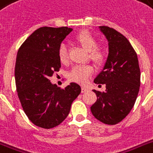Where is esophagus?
Here are the masks:
<instances>
[{"instance_id":"obj_1","label":"esophagus","mask_w":153,"mask_h":153,"mask_svg":"<svg viewBox=\"0 0 153 153\" xmlns=\"http://www.w3.org/2000/svg\"><path fill=\"white\" fill-rule=\"evenodd\" d=\"M89 91V89L85 87V86H82V93H85V92H86V91Z\"/></svg>"}]
</instances>
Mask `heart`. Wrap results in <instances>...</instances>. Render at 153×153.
Masks as SVG:
<instances>
[{
  "label": "heart",
  "mask_w": 153,
  "mask_h": 153,
  "mask_svg": "<svg viewBox=\"0 0 153 153\" xmlns=\"http://www.w3.org/2000/svg\"><path fill=\"white\" fill-rule=\"evenodd\" d=\"M74 40L81 45L84 49L90 53L91 59L97 62H101L104 59L105 52L103 48L97 46V39L91 32L87 31H82L77 35ZM59 59L62 63H65L68 60L67 48L66 44H61L58 49ZM94 72V68L92 65H76L71 69L68 74L70 80L76 82L81 84H86L89 79Z\"/></svg>",
  "instance_id": "obj_1"
}]
</instances>
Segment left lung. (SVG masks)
Segmentation results:
<instances>
[{"mask_svg":"<svg viewBox=\"0 0 153 153\" xmlns=\"http://www.w3.org/2000/svg\"><path fill=\"white\" fill-rule=\"evenodd\" d=\"M99 28L109 42V55L94 82L105 84L106 89L105 92L94 90L98 98L91 110L102 123L116 125L135 104L140 85V67L137 53L123 35L107 26Z\"/></svg>","mask_w":153,"mask_h":153,"instance_id":"8db88e82","label":"left lung"}]
</instances>
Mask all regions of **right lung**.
<instances>
[{"label": "right lung", "instance_id": "obj_1", "mask_svg": "<svg viewBox=\"0 0 153 153\" xmlns=\"http://www.w3.org/2000/svg\"><path fill=\"white\" fill-rule=\"evenodd\" d=\"M72 30L39 27L18 50L15 67L18 98L28 119L41 128H54L62 123L73 101L81 93V86L75 82L60 89L49 80L59 71L58 49Z\"/></svg>", "mask_w": 153, "mask_h": 153}]
</instances>
